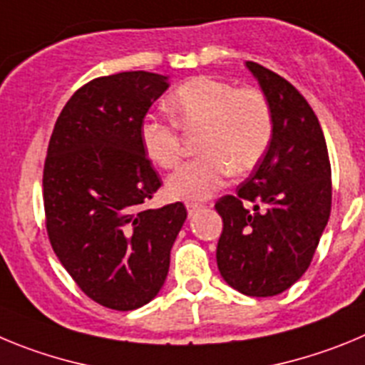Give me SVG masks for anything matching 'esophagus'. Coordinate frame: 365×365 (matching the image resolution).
I'll return each mask as SVG.
<instances>
[{
	"mask_svg": "<svg viewBox=\"0 0 365 365\" xmlns=\"http://www.w3.org/2000/svg\"><path fill=\"white\" fill-rule=\"evenodd\" d=\"M185 207H187V212H189V216H192L195 215V212H198L200 209H203V203H195V202H187L185 203Z\"/></svg>",
	"mask_w": 365,
	"mask_h": 365,
	"instance_id": "esophagus-1",
	"label": "esophagus"
}]
</instances>
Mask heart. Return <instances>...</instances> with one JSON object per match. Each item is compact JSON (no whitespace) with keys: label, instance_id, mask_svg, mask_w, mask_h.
Instances as JSON below:
<instances>
[{"label":"heart","instance_id":"obj_1","mask_svg":"<svg viewBox=\"0 0 365 365\" xmlns=\"http://www.w3.org/2000/svg\"><path fill=\"white\" fill-rule=\"evenodd\" d=\"M167 109L183 129H202L198 156L180 167L165 183L178 200L209 198L231 173H247L264 158L272 138V110L258 88H236L229 81L198 76L180 85ZM140 143L147 158L170 169L182 158L178 126L156 116L140 123Z\"/></svg>","mask_w":365,"mask_h":365}]
</instances>
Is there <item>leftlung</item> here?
I'll return each mask as SVG.
<instances>
[{
  "instance_id": "left-lung-1",
  "label": "left lung",
  "mask_w": 365,
  "mask_h": 365,
  "mask_svg": "<svg viewBox=\"0 0 365 365\" xmlns=\"http://www.w3.org/2000/svg\"><path fill=\"white\" fill-rule=\"evenodd\" d=\"M272 138L251 176L215 209L223 220L220 274L247 297L284 293L309 267L331 212V163L317 114L293 85L255 61Z\"/></svg>"
}]
</instances>
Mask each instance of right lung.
Masks as SVG:
<instances>
[{
    "instance_id": "obj_1",
    "label": "right lung",
    "mask_w": 365,
    "mask_h": 365,
    "mask_svg": "<svg viewBox=\"0 0 365 365\" xmlns=\"http://www.w3.org/2000/svg\"><path fill=\"white\" fill-rule=\"evenodd\" d=\"M167 88L169 78L145 71L96 78L72 94L48 142V240L78 287L109 309H138L160 293L187 218L182 202L140 209L162 182L138 133Z\"/></svg>"
}]
</instances>
